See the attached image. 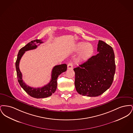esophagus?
<instances>
[{
    "mask_svg": "<svg viewBox=\"0 0 133 133\" xmlns=\"http://www.w3.org/2000/svg\"><path fill=\"white\" fill-rule=\"evenodd\" d=\"M73 63H72V62H70V63H69V64H68V65H67V68H68V69H73Z\"/></svg>",
    "mask_w": 133,
    "mask_h": 133,
    "instance_id": "1",
    "label": "esophagus"
}]
</instances>
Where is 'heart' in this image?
Wrapping results in <instances>:
<instances>
[{"mask_svg": "<svg viewBox=\"0 0 133 133\" xmlns=\"http://www.w3.org/2000/svg\"><path fill=\"white\" fill-rule=\"evenodd\" d=\"M75 50L80 51L78 59L80 61H84L92 56L94 53V47L91 44L79 42L76 44Z\"/></svg>", "mask_w": 133, "mask_h": 133, "instance_id": "b5f03b06", "label": "heart"}]
</instances>
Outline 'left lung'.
Returning a JSON list of instances; mask_svg holds the SVG:
<instances>
[{
  "instance_id": "obj_1",
  "label": "left lung",
  "mask_w": 133,
  "mask_h": 133,
  "mask_svg": "<svg viewBox=\"0 0 133 133\" xmlns=\"http://www.w3.org/2000/svg\"><path fill=\"white\" fill-rule=\"evenodd\" d=\"M98 53L75 68V86L77 92L83 96L96 97L111 86L115 73V54L112 47L99 40Z\"/></svg>"
}]
</instances>
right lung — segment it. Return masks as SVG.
<instances>
[{
	"mask_svg": "<svg viewBox=\"0 0 133 133\" xmlns=\"http://www.w3.org/2000/svg\"><path fill=\"white\" fill-rule=\"evenodd\" d=\"M42 43H43V42L41 40L36 39L31 41L30 42L26 45L24 47L21 48L19 50L15 63L18 81L20 86L28 95L33 98L37 99L48 97L55 92L57 89V78L62 73L65 72L67 70V68L66 64H63L54 66L52 71L51 79L50 82L42 87L33 88L27 85L22 80V75L19 69L20 60L25 51L36 49L37 47L36 44H41Z\"/></svg>",
	"mask_w": 133,
	"mask_h": 133,
	"instance_id": "right-lung-1",
	"label": "right lung"
}]
</instances>
